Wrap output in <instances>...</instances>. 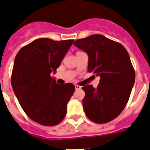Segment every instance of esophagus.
I'll use <instances>...</instances> for the list:
<instances>
[{"instance_id":"1","label":"esophagus","mask_w":150,"mask_h":150,"mask_svg":"<svg viewBox=\"0 0 150 150\" xmlns=\"http://www.w3.org/2000/svg\"><path fill=\"white\" fill-rule=\"evenodd\" d=\"M75 88L76 90H79V89L81 88V86H78V85H75Z\"/></svg>"}]
</instances>
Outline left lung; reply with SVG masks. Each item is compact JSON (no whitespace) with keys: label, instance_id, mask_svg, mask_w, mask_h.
<instances>
[{"label":"left lung","instance_id":"obj_1","mask_svg":"<svg viewBox=\"0 0 150 150\" xmlns=\"http://www.w3.org/2000/svg\"><path fill=\"white\" fill-rule=\"evenodd\" d=\"M74 45L87 53L88 72L100 77L96 88L92 85L82 88L86 116L96 123L114 120L128 103L135 82L128 51L120 43L99 34L75 40Z\"/></svg>","mask_w":150,"mask_h":150}]
</instances>
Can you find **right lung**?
Returning <instances> with one entry per match:
<instances>
[{
    "label": "right lung",
    "mask_w": 150,
    "mask_h": 150,
    "mask_svg": "<svg viewBox=\"0 0 150 150\" xmlns=\"http://www.w3.org/2000/svg\"><path fill=\"white\" fill-rule=\"evenodd\" d=\"M73 42L37 39L22 47L15 57L13 90L27 115L40 125L54 126L66 115L75 86L57 84L51 72L55 73Z\"/></svg>",
    "instance_id": "right-lung-1"
}]
</instances>
